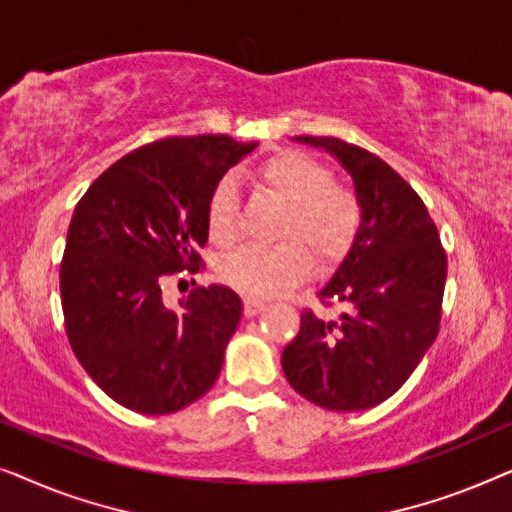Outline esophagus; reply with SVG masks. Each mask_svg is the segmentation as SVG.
<instances>
[{"label":"esophagus","mask_w":512,"mask_h":512,"mask_svg":"<svg viewBox=\"0 0 512 512\" xmlns=\"http://www.w3.org/2000/svg\"><path fill=\"white\" fill-rule=\"evenodd\" d=\"M263 310H265V300L251 298V296L244 298V314H247V317H256V314Z\"/></svg>","instance_id":"1"}]
</instances>
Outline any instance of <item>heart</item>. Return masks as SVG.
Segmentation results:
<instances>
[{"mask_svg": "<svg viewBox=\"0 0 512 512\" xmlns=\"http://www.w3.org/2000/svg\"><path fill=\"white\" fill-rule=\"evenodd\" d=\"M254 181L289 205L277 244H249L221 263L223 282L251 298H275L303 284L314 261H338L361 228V202L333 174L303 151H279L254 170ZM207 233L219 247L240 237V195L233 179H221L207 200ZM306 243L303 245L302 242Z\"/></svg>", "mask_w": 512, "mask_h": 512, "instance_id": "obj_1", "label": "heart"}]
</instances>
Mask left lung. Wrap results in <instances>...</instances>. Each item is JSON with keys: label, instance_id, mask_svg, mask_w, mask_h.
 <instances>
[{"label": "left lung", "instance_id": "1", "mask_svg": "<svg viewBox=\"0 0 512 512\" xmlns=\"http://www.w3.org/2000/svg\"><path fill=\"white\" fill-rule=\"evenodd\" d=\"M293 142L324 149L345 167L361 228L317 293L347 312L324 321L307 310L282 354L284 375L319 408H375L403 387L436 340L447 256L422 198L382 158L335 137Z\"/></svg>", "mask_w": 512, "mask_h": 512}]
</instances>
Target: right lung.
I'll use <instances>...</instances> for the list:
<instances>
[{
  "mask_svg": "<svg viewBox=\"0 0 512 512\" xmlns=\"http://www.w3.org/2000/svg\"><path fill=\"white\" fill-rule=\"evenodd\" d=\"M258 142L170 137L130 151L74 209L60 265L69 345L104 394L142 415H170L219 380L242 319L233 289L212 284L163 303L167 275L195 270L207 200Z\"/></svg>",
  "mask_w": 512,
  "mask_h": 512,
  "instance_id": "obj_1",
  "label": "right lung"
}]
</instances>
